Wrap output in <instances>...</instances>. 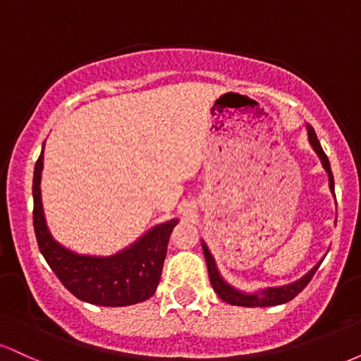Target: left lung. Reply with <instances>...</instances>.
I'll use <instances>...</instances> for the list:
<instances>
[{
    "label": "left lung",
    "instance_id": "8db88e82",
    "mask_svg": "<svg viewBox=\"0 0 361 361\" xmlns=\"http://www.w3.org/2000/svg\"><path fill=\"white\" fill-rule=\"evenodd\" d=\"M307 132H309V142L312 144L314 151H316L319 157H321L322 166H324L327 175H329L331 192H334V178H333V171H331L329 159H327L326 152L322 151V147H321V144H319L314 128L309 126ZM202 246H204V255H205V261H207V268H209L210 283H212V287L215 292H217V295L221 297L224 302H227V304L241 305V307H270V305H280V304H285V302L292 300L293 297L299 295L302 290L307 287V283L312 280L314 273H316L319 268V264L317 267H314L312 270L307 273V275L302 276V279L299 281H295V283L285 285V287H279V288H267L261 292V295H258V293H251L250 295V293L238 292V290L229 287V285H227L226 281L221 279V275H219L217 267H215V261L212 258V255H210L209 247H207L205 244H202Z\"/></svg>",
    "mask_w": 361,
    "mask_h": 361
}]
</instances>
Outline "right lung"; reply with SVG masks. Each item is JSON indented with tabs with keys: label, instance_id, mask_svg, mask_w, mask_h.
<instances>
[{
	"label": "right lung",
	"instance_id": "obj_1",
	"mask_svg": "<svg viewBox=\"0 0 361 361\" xmlns=\"http://www.w3.org/2000/svg\"><path fill=\"white\" fill-rule=\"evenodd\" d=\"M40 152L34 169V229L39 250L51 270L74 297L103 307H123L139 304L154 295L163 273L168 241L176 219L161 224L128 250L110 258H91L64 250L45 226L40 202V173L44 164Z\"/></svg>",
	"mask_w": 361,
	"mask_h": 361
}]
</instances>
